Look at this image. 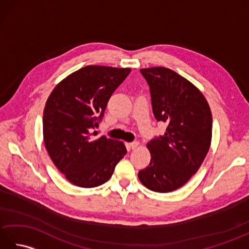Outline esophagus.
<instances>
[{"instance_id":"esophagus-1","label":"esophagus","mask_w":249,"mask_h":249,"mask_svg":"<svg viewBox=\"0 0 249 249\" xmlns=\"http://www.w3.org/2000/svg\"><path fill=\"white\" fill-rule=\"evenodd\" d=\"M138 146H139V142L138 141H134V142H131V143H129V147H130L131 150H135Z\"/></svg>"}]
</instances>
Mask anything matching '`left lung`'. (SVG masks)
Listing matches in <instances>:
<instances>
[{
	"mask_svg": "<svg viewBox=\"0 0 249 249\" xmlns=\"http://www.w3.org/2000/svg\"><path fill=\"white\" fill-rule=\"evenodd\" d=\"M150 86L155 119L167 124L165 135L146 144L150 165L140 182L156 193L182 187L198 171L212 140V112L194 84L166 67L140 70Z\"/></svg>",
	"mask_w": 249,
	"mask_h": 249,
	"instance_id": "1",
	"label": "left lung"
}]
</instances>
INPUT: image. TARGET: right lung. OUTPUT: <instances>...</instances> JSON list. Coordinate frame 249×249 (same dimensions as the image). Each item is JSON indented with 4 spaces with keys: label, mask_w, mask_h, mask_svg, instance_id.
Masks as SVG:
<instances>
[{
    "label": "right lung",
    "mask_w": 249,
    "mask_h": 249,
    "mask_svg": "<svg viewBox=\"0 0 249 249\" xmlns=\"http://www.w3.org/2000/svg\"><path fill=\"white\" fill-rule=\"evenodd\" d=\"M130 68L89 65L56 84L44 109L47 152L71 184L83 188L106 183L126 154L124 142L105 136L94 139L108 100Z\"/></svg>",
    "instance_id": "1"
}]
</instances>
